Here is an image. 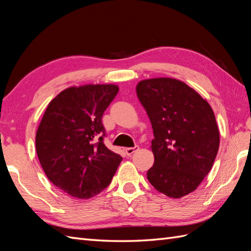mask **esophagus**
Wrapping results in <instances>:
<instances>
[{
  "label": "esophagus",
  "instance_id": "34e87169",
  "mask_svg": "<svg viewBox=\"0 0 251 251\" xmlns=\"http://www.w3.org/2000/svg\"><path fill=\"white\" fill-rule=\"evenodd\" d=\"M137 150H139V147H138V146H135L134 148H127V149H126V154L127 156H131V155H133Z\"/></svg>",
  "mask_w": 251,
  "mask_h": 251
}]
</instances>
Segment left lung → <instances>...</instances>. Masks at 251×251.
<instances>
[{"label":"left lung","mask_w":251,"mask_h":251,"mask_svg":"<svg viewBox=\"0 0 251 251\" xmlns=\"http://www.w3.org/2000/svg\"><path fill=\"white\" fill-rule=\"evenodd\" d=\"M136 93L155 137L151 141L155 161L147 173L150 183L175 199L194 192L210 172L219 150L214 111L178 79L141 80Z\"/></svg>","instance_id":"1"}]
</instances>
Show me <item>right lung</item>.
<instances>
[{
    "instance_id": "add662e5",
    "label": "right lung",
    "mask_w": 251,
    "mask_h": 251,
    "mask_svg": "<svg viewBox=\"0 0 251 251\" xmlns=\"http://www.w3.org/2000/svg\"><path fill=\"white\" fill-rule=\"evenodd\" d=\"M118 90L115 85L68 88L50 101L37 128L36 154L45 174L74 198L102 192L123 160L104 146L101 123Z\"/></svg>"
}]
</instances>
